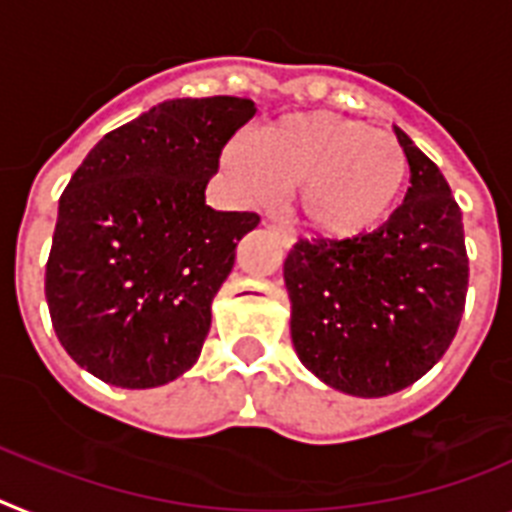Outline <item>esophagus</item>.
I'll use <instances>...</instances> for the list:
<instances>
[{"instance_id":"1","label":"esophagus","mask_w":512,"mask_h":512,"mask_svg":"<svg viewBox=\"0 0 512 512\" xmlns=\"http://www.w3.org/2000/svg\"><path fill=\"white\" fill-rule=\"evenodd\" d=\"M268 229H273V231H276V236H278V239H281V244H283V247H291V244L296 242L294 231H291V229H286V226H281V223H273V221H270V223H268Z\"/></svg>"}]
</instances>
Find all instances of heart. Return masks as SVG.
Returning <instances> with one entry per match:
<instances>
[{
	"label": "heart",
	"mask_w": 512,
	"mask_h": 512,
	"mask_svg": "<svg viewBox=\"0 0 512 512\" xmlns=\"http://www.w3.org/2000/svg\"><path fill=\"white\" fill-rule=\"evenodd\" d=\"M223 169L255 205L296 192V216L325 242H354L380 229L411 179L398 137L328 111L278 119L257 143L236 140L223 153Z\"/></svg>",
	"instance_id": "heart-1"
}]
</instances>
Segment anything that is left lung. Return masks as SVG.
<instances>
[{
    "instance_id": "1",
    "label": "left lung",
    "mask_w": 512,
    "mask_h": 512,
    "mask_svg": "<svg viewBox=\"0 0 512 512\" xmlns=\"http://www.w3.org/2000/svg\"><path fill=\"white\" fill-rule=\"evenodd\" d=\"M411 187L380 229L354 242L299 239L283 263L291 341L312 375L341 393L409 388L455 338L468 289L461 208L411 137Z\"/></svg>"
}]
</instances>
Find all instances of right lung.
Returning a JSON list of instances; mask_svg holds the SVG:
<instances>
[{
  "label": "right lung",
  "instance_id": "1",
  "mask_svg": "<svg viewBox=\"0 0 512 512\" xmlns=\"http://www.w3.org/2000/svg\"><path fill=\"white\" fill-rule=\"evenodd\" d=\"M249 98H174L109 132L72 174L46 263L59 343L117 388H158L197 362L210 304L257 213L213 210L223 145Z\"/></svg>",
  "mask_w": 512,
  "mask_h": 512
}]
</instances>
